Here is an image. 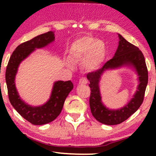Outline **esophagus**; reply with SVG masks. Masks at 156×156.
<instances>
[{
	"instance_id": "esophagus-1",
	"label": "esophagus",
	"mask_w": 156,
	"mask_h": 156,
	"mask_svg": "<svg viewBox=\"0 0 156 156\" xmlns=\"http://www.w3.org/2000/svg\"><path fill=\"white\" fill-rule=\"evenodd\" d=\"M79 83H80V84H86L87 83V79H85V78L80 79V82H79Z\"/></svg>"
}]
</instances>
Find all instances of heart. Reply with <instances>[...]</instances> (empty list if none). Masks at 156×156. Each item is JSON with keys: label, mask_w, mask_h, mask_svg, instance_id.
<instances>
[{"label": "heart", "mask_w": 156, "mask_h": 156, "mask_svg": "<svg viewBox=\"0 0 156 156\" xmlns=\"http://www.w3.org/2000/svg\"><path fill=\"white\" fill-rule=\"evenodd\" d=\"M70 58L66 64L73 69L74 62H82V67L88 72L97 70L107 56V49L104 41L93 37L83 36L74 40L69 48Z\"/></svg>", "instance_id": "heart-1"}]
</instances>
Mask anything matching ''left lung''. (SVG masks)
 Listing matches in <instances>:
<instances>
[{
	"label": "left lung",
	"mask_w": 156,
	"mask_h": 156,
	"mask_svg": "<svg viewBox=\"0 0 156 156\" xmlns=\"http://www.w3.org/2000/svg\"><path fill=\"white\" fill-rule=\"evenodd\" d=\"M118 48L112 59L104 64L101 69L90 72L87 77L90 82L91 89L89 105L93 116L106 125H116L123 122L138 109L143 103L145 91L148 84V69L141 51L133 44L126 40L120 34ZM121 66L133 68L138 75L139 85L133 98L127 105L118 110H110L102 102L99 88L101 76L106 71L118 69Z\"/></svg>",
	"instance_id": "1"
}]
</instances>
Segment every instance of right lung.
Returning a JSON list of instances; mask_svg holds the SVG:
<instances>
[{
  "label": "right lung",
  "instance_id": "obj_1",
  "mask_svg": "<svg viewBox=\"0 0 156 156\" xmlns=\"http://www.w3.org/2000/svg\"><path fill=\"white\" fill-rule=\"evenodd\" d=\"M54 40V32L50 31L20 44L12 52L6 68L5 81L10 104L20 116L34 125H43L54 121L61 113L66 98L74 87L71 81H56L50 99L38 106L25 103L17 90L15 80L20 64L35 49L43 48Z\"/></svg>",
  "mask_w": 156,
  "mask_h": 156
}]
</instances>
